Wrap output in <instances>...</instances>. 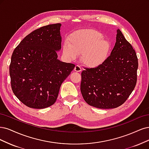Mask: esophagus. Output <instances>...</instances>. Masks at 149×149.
<instances>
[{"label":"esophagus","mask_w":149,"mask_h":149,"mask_svg":"<svg viewBox=\"0 0 149 149\" xmlns=\"http://www.w3.org/2000/svg\"><path fill=\"white\" fill-rule=\"evenodd\" d=\"M74 70L75 72H81V69L79 65H75V68H74Z\"/></svg>","instance_id":"34e87169"}]
</instances>
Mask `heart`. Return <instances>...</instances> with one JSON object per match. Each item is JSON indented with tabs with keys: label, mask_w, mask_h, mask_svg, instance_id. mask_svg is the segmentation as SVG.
I'll return each mask as SVG.
<instances>
[{
	"label": "heart",
	"mask_w": 149,
	"mask_h": 149,
	"mask_svg": "<svg viewBox=\"0 0 149 149\" xmlns=\"http://www.w3.org/2000/svg\"><path fill=\"white\" fill-rule=\"evenodd\" d=\"M63 46V53L70 59L81 55L82 63L90 68H97L108 59L111 49L110 41L92 29L80 30L71 34Z\"/></svg>",
	"instance_id": "1"
}]
</instances>
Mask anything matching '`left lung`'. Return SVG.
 <instances>
[{"instance_id": "1", "label": "left lung", "mask_w": 149, "mask_h": 149, "mask_svg": "<svg viewBox=\"0 0 149 149\" xmlns=\"http://www.w3.org/2000/svg\"><path fill=\"white\" fill-rule=\"evenodd\" d=\"M137 68L135 50L118 29L116 43L106 61L81 74L80 90L84 100L101 109L121 106L135 88Z\"/></svg>"}]
</instances>
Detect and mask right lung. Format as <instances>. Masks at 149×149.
Returning a JSON list of instances; mask_svg holds the SVG:
<instances>
[{
    "instance_id": "add662e5",
    "label": "right lung",
    "mask_w": 149,
    "mask_h": 149,
    "mask_svg": "<svg viewBox=\"0 0 149 149\" xmlns=\"http://www.w3.org/2000/svg\"><path fill=\"white\" fill-rule=\"evenodd\" d=\"M61 26V23L51 24L33 31L13 52L9 68L12 89L29 108L42 109L53 104L62 83L75 68L57 59Z\"/></svg>"
}]
</instances>
